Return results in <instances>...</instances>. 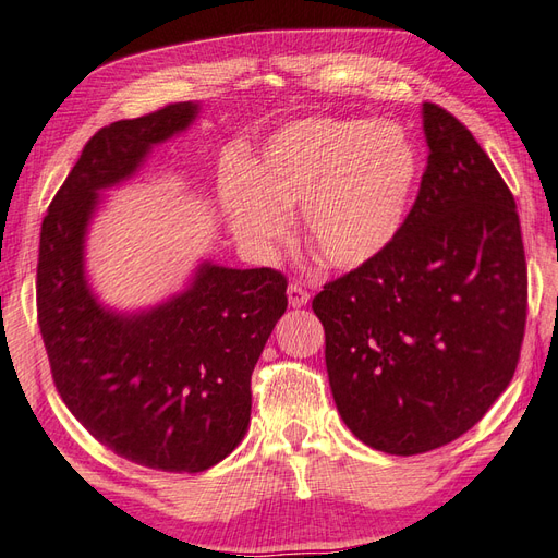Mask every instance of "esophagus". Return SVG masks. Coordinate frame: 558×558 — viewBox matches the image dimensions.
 I'll return each instance as SVG.
<instances>
[{
    "label": "esophagus",
    "instance_id": "1",
    "mask_svg": "<svg viewBox=\"0 0 558 558\" xmlns=\"http://www.w3.org/2000/svg\"><path fill=\"white\" fill-rule=\"evenodd\" d=\"M288 299H290V306H294V308H302V306H306V304H308L311 294H308V290L304 288L302 282H290V288H288Z\"/></svg>",
    "mask_w": 558,
    "mask_h": 558
}]
</instances>
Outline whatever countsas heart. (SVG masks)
<instances>
[{
    "mask_svg": "<svg viewBox=\"0 0 558 558\" xmlns=\"http://www.w3.org/2000/svg\"><path fill=\"white\" fill-rule=\"evenodd\" d=\"M417 150L398 124L304 118L284 124L245 171H228L221 205L240 242L264 247L302 205L304 238L327 268L353 270L391 247L417 183Z\"/></svg>",
    "mask_w": 558,
    "mask_h": 558,
    "instance_id": "obj_1",
    "label": "heart"
}]
</instances>
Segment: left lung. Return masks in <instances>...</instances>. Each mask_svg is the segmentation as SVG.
Instances as JSON below:
<instances>
[{"mask_svg": "<svg viewBox=\"0 0 558 558\" xmlns=\"http://www.w3.org/2000/svg\"><path fill=\"white\" fill-rule=\"evenodd\" d=\"M422 112L428 162L401 233L313 296L341 420L365 446L403 457L483 420L517 373L527 313L509 185L452 112Z\"/></svg>", "mask_w": 558, "mask_h": 558, "instance_id": "8db88e82", "label": "left lung"}]
</instances>
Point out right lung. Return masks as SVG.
I'll list each match as a JSON object with an SVG mask.
<instances>
[{
	"label": "right lung",
	"instance_id": "right-lung-1",
	"mask_svg": "<svg viewBox=\"0 0 558 558\" xmlns=\"http://www.w3.org/2000/svg\"><path fill=\"white\" fill-rule=\"evenodd\" d=\"M195 110L169 104L101 126L51 199L37 256V323L56 391L101 446L169 474H197L235 450L254 365L288 308L276 268L205 264L189 292L141 316H118L89 294L82 242L96 193L130 177Z\"/></svg>",
	"mask_w": 558,
	"mask_h": 558
}]
</instances>
